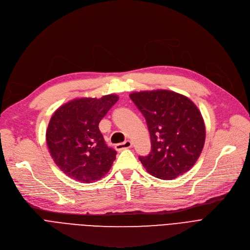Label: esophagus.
Returning <instances> with one entry per match:
<instances>
[{
    "mask_svg": "<svg viewBox=\"0 0 250 250\" xmlns=\"http://www.w3.org/2000/svg\"><path fill=\"white\" fill-rule=\"evenodd\" d=\"M131 147H132V142L130 140H126L123 143H119V144L115 145L116 150H118V151H121L123 149H128V148H131Z\"/></svg>",
    "mask_w": 250,
    "mask_h": 250,
    "instance_id": "1",
    "label": "esophagus"
}]
</instances>
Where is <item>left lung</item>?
I'll use <instances>...</instances> for the list:
<instances>
[{
    "label": "left lung",
    "instance_id": "left-lung-1",
    "mask_svg": "<svg viewBox=\"0 0 250 250\" xmlns=\"http://www.w3.org/2000/svg\"><path fill=\"white\" fill-rule=\"evenodd\" d=\"M147 123L151 151L139 156L153 177L172 180L194 167L205 144L206 128L200 110L188 97L167 90L129 95Z\"/></svg>",
    "mask_w": 250,
    "mask_h": 250
}]
</instances>
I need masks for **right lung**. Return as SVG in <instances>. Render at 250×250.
Instances as JSON below:
<instances>
[{
	"mask_svg": "<svg viewBox=\"0 0 250 250\" xmlns=\"http://www.w3.org/2000/svg\"><path fill=\"white\" fill-rule=\"evenodd\" d=\"M118 99L112 94L75 99L52 115L46 142L55 165L67 177L90 184L110 170L117 152L105 143L99 123Z\"/></svg>",
	"mask_w": 250,
	"mask_h": 250,
	"instance_id": "add662e5",
	"label": "right lung"
}]
</instances>
